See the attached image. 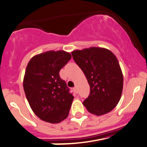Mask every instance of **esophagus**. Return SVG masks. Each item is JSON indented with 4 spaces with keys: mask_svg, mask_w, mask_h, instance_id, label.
<instances>
[{
    "mask_svg": "<svg viewBox=\"0 0 147 147\" xmlns=\"http://www.w3.org/2000/svg\"><path fill=\"white\" fill-rule=\"evenodd\" d=\"M73 89H74V91L75 92V93H78V88H77V86H75Z\"/></svg>",
    "mask_w": 147,
    "mask_h": 147,
    "instance_id": "1",
    "label": "esophagus"
}]
</instances>
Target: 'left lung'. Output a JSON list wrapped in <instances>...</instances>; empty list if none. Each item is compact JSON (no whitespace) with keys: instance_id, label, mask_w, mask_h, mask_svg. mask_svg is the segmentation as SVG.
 <instances>
[{"instance_id":"1","label":"left lung","mask_w":147,"mask_h":147,"mask_svg":"<svg viewBox=\"0 0 147 147\" xmlns=\"http://www.w3.org/2000/svg\"><path fill=\"white\" fill-rule=\"evenodd\" d=\"M84 72L90 92L83 104L91 114H107L117 105L123 88V76L117 58L109 50L90 47L71 53Z\"/></svg>"}]
</instances>
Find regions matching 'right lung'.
<instances>
[{
  "mask_svg": "<svg viewBox=\"0 0 147 147\" xmlns=\"http://www.w3.org/2000/svg\"><path fill=\"white\" fill-rule=\"evenodd\" d=\"M71 57L66 51H50L28 63L23 88L31 109L42 121L55 124L68 117L74 96L59 71Z\"/></svg>",
  "mask_w": 147,
  "mask_h": 147,
  "instance_id": "1",
  "label": "right lung"
}]
</instances>
